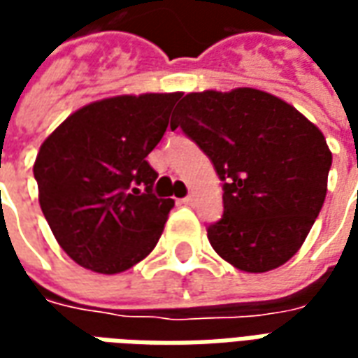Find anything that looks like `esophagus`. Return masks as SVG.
Listing matches in <instances>:
<instances>
[{"mask_svg":"<svg viewBox=\"0 0 358 358\" xmlns=\"http://www.w3.org/2000/svg\"><path fill=\"white\" fill-rule=\"evenodd\" d=\"M182 203H184V205H194V203H195V195H186V197L182 199Z\"/></svg>","mask_w":358,"mask_h":358,"instance_id":"34e87169","label":"esophagus"}]
</instances>
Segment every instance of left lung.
Returning a JSON list of instances; mask_svg holds the SVG:
<instances>
[{"label":"left lung","instance_id":"1","mask_svg":"<svg viewBox=\"0 0 358 358\" xmlns=\"http://www.w3.org/2000/svg\"><path fill=\"white\" fill-rule=\"evenodd\" d=\"M171 128H182L224 182V215L207 228L213 249L243 272L287 263L326 199L331 151L324 134L293 105L255 88L187 94Z\"/></svg>","mask_w":358,"mask_h":358}]
</instances>
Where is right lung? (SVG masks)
<instances>
[{
  "instance_id": "obj_1",
  "label": "right lung",
  "mask_w": 358,
  "mask_h": 358,
  "mask_svg": "<svg viewBox=\"0 0 358 358\" xmlns=\"http://www.w3.org/2000/svg\"><path fill=\"white\" fill-rule=\"evenodd\" d=\"M174 94L117 95L84 105L45 138L34 163L38 199L57 243L99 274L153 251L174 207L153 194L148 155L169 126Z\"/></svg>"
}]
</instances>
